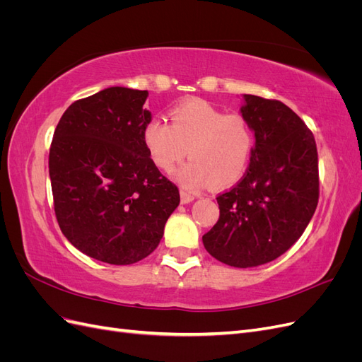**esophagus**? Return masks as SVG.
<instances>
[{
	"label": "esophagus",
	"mask_w": 362,
	"mask_h": 362,
	"mask_svg": "<svg viewBox=\"0 0 362 362\" xmlns=\"http://www.w3.org/2000/svg\"><path fill=\"white\" fill-rule=\"evenodd\" d=\"M180 194H181V202L182 204H189V202H192L194 199V196L192 193H187L185 190H181Z\"/></svg>",
	"instance_id": "34e87169"
}]
</instances>
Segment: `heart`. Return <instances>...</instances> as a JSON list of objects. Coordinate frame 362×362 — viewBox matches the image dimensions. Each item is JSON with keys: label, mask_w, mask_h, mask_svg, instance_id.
<instances>
[{"label": "heart", "mask_w": 362, "mask_h": 362, "mask_svg": "<svg viewBox=\"0 0 362 362\" xmlns=\"http://www.w3.org/2000/svg\"><path fill=\"white\" fill-rule=\"evenodd\" d=\"M170 125L152 117L141 131L149 158L164 172L189 154L192 158L178 170V181L187 189L210 184L225 189L243 177L255 146L247 119L240 113H223L202 100H187L169 110Z\"/></svg>", "instance_id": "b5f03b06"}]
</instances>
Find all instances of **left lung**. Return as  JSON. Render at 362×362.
I'll list each match as a JSON object with an SVG mask.
<instances>
[{"mask_svg":"<svg viewBox=\"0 0 362 362\" xmlns=\"http://www.w3.org/2000/svg\"><path fill=\"white\" fill-rule=\"evenodd\" d=\"M242 115L255 131L243 178L217 194L221 216L202 235L208 254L234 267L276 259L298 240L319 202L313 131L278 100L245 95Z\"/></svg>","mask_w":362,"mask_h":362,"instance_id":"obj_1","label":"left lung"}]
</instances>
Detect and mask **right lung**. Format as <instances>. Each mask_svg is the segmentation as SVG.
Returning a JSON list of instances; mask_svg holds the SVG:
<instances>
[{
	"label": "right lung",
	"instance_id": "right-lung-1",
	"mask_svg": "<svg viewBox=\"0 0 362 362\" xmlns=\"http://www.w3.org/2000/svg\"><path fill=\"white\" fill-rule=\"evenodd\" d=\"M148 90L108 87L69 105L49 148L54 211L69 242L98 261L127 266L156 250L178 187L141 140Z\"/></svg>",
	"mask_w": 362,
	"mask_h": 362
}]
</instances>
